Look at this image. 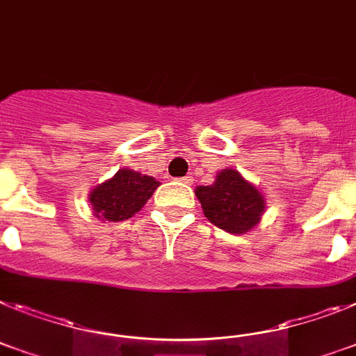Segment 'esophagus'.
I'll use <instances>...</instances> for the list:
<instances>
[{"label":"esophagus","instance_id":"34e87169","mask_svg":"<svg viewBox=\"0 0 356 356\" xmlns=\"http://www.w3.org/2000/svg\"><path fill=\"white\" fill-rule=\"evenodd\" d=\"M181 181L184 182V184H191V182H193V177H190V175H186V177H182Z\"/></svg>","mask_w":356,"mask_h":356}]
</instances>
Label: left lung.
<instances>
[{
    "label": "left lung",
    "mask_w": 356,
    "mask_h": 356,
    "mask_svg": "<svg viewBox=\"0 0 356 356\" xmlns=\"http://www.w3.org/2000/svg\"><path fill=\"white\" fill-rule=\"evenodd\" d=\"M195 195L202 204L206 218L233 234L252 229L265 209L259 191L233 168L222 170L215 184L199 186Z\"/></svg>",
    "instance_id": "obj_1"
}]
</instances>
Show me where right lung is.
Returning <instances> with one entry per match:
<instances>
[{"label":"right lung","instance_id":"1","mask_svg":"<svg viewBox=\"0 0 356 356\" xmlns=\"http://www.w3.org/2000/svg\"><path fill=\"white\" fill-rule=\"evenodd\" d=\"M157 186L159 182L154 177L123 168L113 179L95 188L89 202L102 220L122 222L140 211Z\"/></svg>","mask_w":356,"mask_h":356}]
</instances>
